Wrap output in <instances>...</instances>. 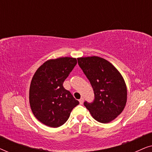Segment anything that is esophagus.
<instances>
[{
	"label": "esophagus",
	"instance_id": "esophagus-1",
	"mask_svg": "<svg viewBox=\"0 0 152 152\" xmlns=\"http://www.w3.org/2000/svg\"><path fill=\"white\" fill-rule=\"evenodd\" d=\"M79 102H80V104H82L83 102H84V98H83V97H82V98H80V100H79Z\"/></svg>",
	"mask_w": 152,
	"mask_h": 152
}]
</instances>
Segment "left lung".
I'll return each mask as SVG.
<instances>
[{"instance_id":"8db88e82","label":"left lung","mask_w":152,"mask_h":152,"mask_svg":"<svg viewBox=\"0 0 152 152\" xmlns=\"http://www.w3.org/2000/svg\"><path fill=\"white\" fill-rule=\"evenodd\" d=\"M78 64L88 78L95 99L84 104L97 122L109 123L125 107L127 97L126 84L120 72L107 60L93 57H80Z\"/></svg>"}]
</instances>
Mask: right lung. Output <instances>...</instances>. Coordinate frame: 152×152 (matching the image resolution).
Here are the masks:
<instances>
[{
  "label": "right lung",
  "mask_w": 152,
  "mask_h": 152,
  "mask_svg": "<svg viewBox=\"0 0 152 152\" xmlns=\"http://www.w3.org/2000/svg\"><path fill=\"white\" fill-rule=\"evenodd\" d=\"M76 64L75 58L50 59L33 76L29 94L30 107L37 119L45 125L54 128L63 125L80 103L63 86Z\"/></svg>",
  "instance_id": "right-lung-1"
}]
</instances>
